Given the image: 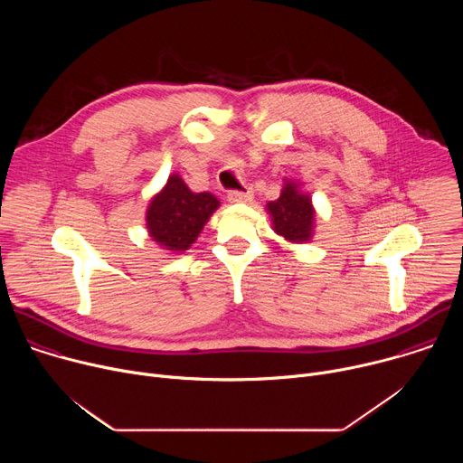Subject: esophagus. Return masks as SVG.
<instances>
[{
	"instance_id": "esophagus-1",
	"label": "esophagus",
	"mask_w": 463,
	"mask_h": 463,
	"mask_svg": "<svg viewBox=\"0 0 463 463\" xmlns=\"http://www.w3.org/2000/svg\"><path fill=\"white\" fill-rule=\"evenodd\" d=\"M252 190L250 188H247V190H231L229 194H227V200L231 202V203H247V202H250L252 200Z\"/></svg>"
}]
</instances>
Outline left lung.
<instances>
[{
	"label": "left lung",
	"mask_w": 463,
	"mask_h": 463,
	"mask_svg": "<svg viewBox=\"0 0 463 463\" xmlns=\"http://www.w3.org/2000/svg\"><path fill=\"white\" fill-rule=\"evenodd\" d=\"M273 218V231L291 243H306L313 236L315 209L311 197L295 181H284L280 197L268 203Z\"/></svg>",
	"instance_id": "8db88e82"
}]
</instances>
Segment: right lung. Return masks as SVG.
Masks as SVG:
<instances>
[{
	"label": "right lung",
	"mask_w": 463,
	"mask_h": 463,
	"mask_svg": "<svg viewBox=\"0 0 463 463\" xmlns=\"http://www.w3.org/2000/svg\"><path fill=\"white\" fill-rule=\"evenodd\" d=\"M218 207L216 195L192 192L177 174H172L146 209L148 234L159 247L183 252L197 240Z\"/></svg>",
	"instance_id": "add662e5"
}]
</instances>
